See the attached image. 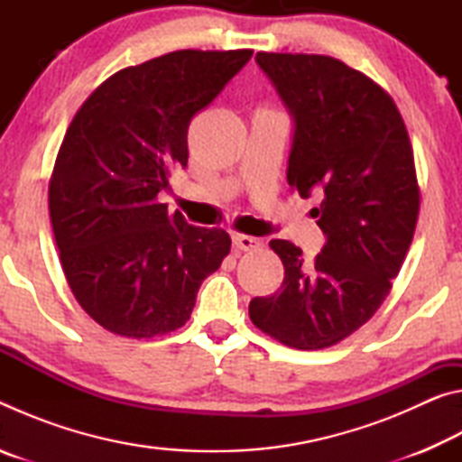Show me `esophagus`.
<instances>
[{
    "mask_svg": "<svg viewBox=\"0 0 462 462\" xmlns=\"http://www.w3.org/2000/svg\"><path fill=\"white\" fill-rule=\"evenodd\" d=\"M232 245L236 253H253V250H259L263 246V240L246 236V234H236V236L232 238Z\"/></svg>",
    "mask_w": 462,
    "mask_h": 462,
    "instance_id": "1",
    "label": "esophagus"
}]
</instances>
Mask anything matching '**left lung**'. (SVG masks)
I'll list each match as a JSON object with an SVG mask.
<instances>
[{
	"mask_svg": "<svg viewBox=\"0 0 462 462\" xmlns=\"http://www.w3.org/2000/svg\"><path fill=\"white\" fill-rule=\"evenodd\" d=\"M295 120L287 183L319 199L326 234L314 261L289 240L277 293L254 297L253 324L297 350H319L369 322L411 245L420 187L408 128L393 97L371 77L324 54L256 52Z\"/></svg>",
	"mask_w": 462,
	"mask_h": 462,
	"instance_id": "obj_1",
	"label": "left lung"
}]
</instances>
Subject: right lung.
<instances>
[{"instance_id": "1", "label": "right lung", "mask_w": 462, "mask_h": 462, "mask_svg": "<svg viewBox=\"0 0 462 462\" xmlns=\"http://www.w3.org/2000/svg\"><path fill=\"white\" fill-rule=\"evenodd\" d=\"M253 57L175 51L106 79L77 109L49 183L67 283L107 332L152 338L181 328L232 240L169 214L159 193L187 167V128Z\"/></svg>"}]
</instances>
